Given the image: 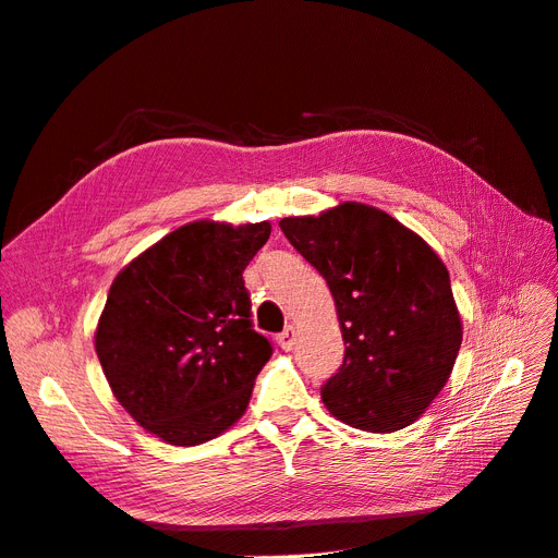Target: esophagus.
I'll use <instances>...</instances> for the list:
<instances>
[{"mask_svg": "<svg viewBox=\"0 0 558 558\" xmlns=\"http://www.w3.org/2000/svg\"><path fill=\"white\" fill-rule=\"evenodd\" d=\"M277 342H279V347H281L283 351H291V349L295 347V328H293V326L286 328V330L277 337Z\"/></svg>", "mask_w": 558, "mask_h": 558, "instance_id": "esophagus-1", "label": "esophagus"}]
</instances>
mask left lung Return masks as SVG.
<instances>
[{
	"instance_id": "left-lung-1",
	"label": "left lung",
	"mask_w": 558,
	"mask_h": 558,
	"mask_svg": "<svg viewBox=\"0 0 558 558\" xmlns=\"http://www.w3.org/2000/svg\"><path fill=\"white\" fill-rule=\"evenodd\" d=\"M279 228L326 279L347 344L340 373L320 388L328 412L367 433L412 426L445 388L463 340L442 258L363 202L286 216Z\"/></svg>"
}]
</instances>
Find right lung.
Segmentation results:
<instances>
[{"label":"right lung","mask_w":558,"mask_h":558,"mask_svg":"<svg viewBox=\"0 0 558 558\" xmlns=\"http://www.w3.org/2000/svg\"><path fill=\"white\" fill-rule=\"evenodd\" d=\"M269 221L185 223L116 275L95 328L113 398L174 447L214 440L248 408L272 347L251 328L242 272Z\"/></svg>","instance_id":"obj_1"}]
</instances>
